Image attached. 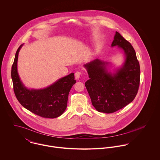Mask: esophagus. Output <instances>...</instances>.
<instances>
[{"label":"esophagus","mask_w":160,"mask_h":160,"mask_svg":"<svg viewBox=\"0 0 160 160\" xmlns=\"http://www.w3.org/2000/svg\"><path fill=\"white\" fill-rule=\"evenodd\" d=\"M81 72H80V71H77V72H76V73H75V78L76 79H79V78H80V76H81Z\"/></svg>","instance_id":"obj_1"}]
</instances>
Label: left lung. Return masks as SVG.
Returning <instances> with one entry per match:
<instances>
[{
	"label": "left lung",
	"instance_id": "left-lung-1",
	"mask_svg": "<svg viewBox=\"0 0 160 160\" xmlns=\"http://www.w3.org/2000/svg\"><path fill=\"white\" fill-rule=\"evenodd\" d=\"M118 46L124 56L120 67L110 69L111 63L95 59L84 65L89 79L85 82L92 105L99 112L112 113L133 101L137 95L140 70L132 45L116 32L112 47Z\"/></svg>",
	"mask_w": 160,
	"mask_h": 160
}]
</instances>
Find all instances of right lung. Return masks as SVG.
<instances>
[{
    "label": "right lung",
    "mask_w": 160,
    "mask_h": 160,
    "mask_svg": "<svg viewBox=\"0 0 160 160\" xmlns=\"http://www.w3.org/2000/svg\"><path fill=\"white\" fill-rule=\"evenodd\" d=\"M23 46H20L16 52L11 72L17 98L26 109L41 117L55 118L61 116L67 107L69 92L76 83L74 73L43 89L28 88L21 80L17 68L18 54Z\"/></svg>",
    "instance_id": "right-lung-1"
}]
</instances>
